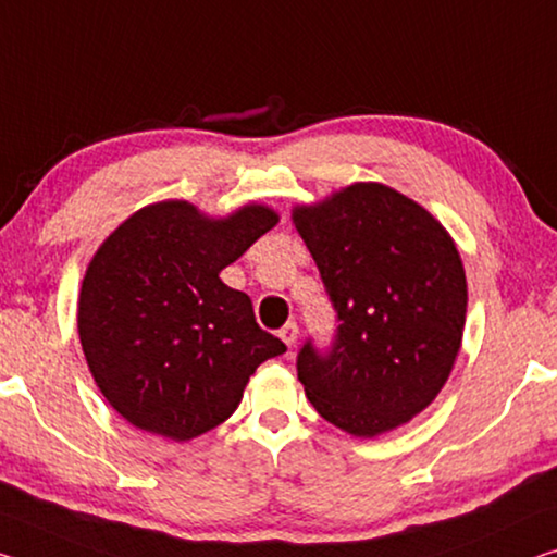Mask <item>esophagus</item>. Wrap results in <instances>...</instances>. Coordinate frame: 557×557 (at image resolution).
Masks as SVG:
<instances>
[{"mask_svg": "<svg viewBox=\"0 0 557 557\" xmlns=\"http://www.w3.org/2000/svg\"><path fill=\"white\" fill-rule=\"evenodd\" d=\"M297 334H299V330H297V324L295 322H289V324H285L280 330V339L287 344V347H295V342H297Z\"/></svg>", "mask_w": 557, "mask_h": 557, "instance_id": "obj_1", "label": "esophagus"}]
</instances>
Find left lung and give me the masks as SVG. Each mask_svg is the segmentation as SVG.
Listing matches in <instances>:
<instances>
[{
	"label": "left lung",
	"mask_w": 557,
	"mask_h": 557,
	"mask_svg": "<svg viewBox=\"0 0 557 557\" xmlns=\"http://www.w3.org/2000/svg\"><path fill=\"white\" fill-rule=\"evenodd\" d=\"M337 310L332 351L310 342L297 376L324 421L359 438L409 423L436 399L461 351L466 270L438 220L384 183H351L293 208Z\"/></svg>",
	"instance_id": "1"
}]
</instances>
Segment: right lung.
Wrapping results in <instances>:
<instances>
[{"instance_id":"obj_1","label":"right lung","mask_w":557,"mask_h":557,"mask_svg":"<svg viewBox=\"0 0 557 557\" xmlns=\"http://www.w3.org/2000/svg\"><path fill=\"white\" fill-rule=\"evenodd\" d=\"M277 210L247 202L213 218L158 200L123 220L82 280L76 326L96 386L148 434L190 441L233 417L264 359L287 351L220 280Z\"/></svg>"}]
</instances>
